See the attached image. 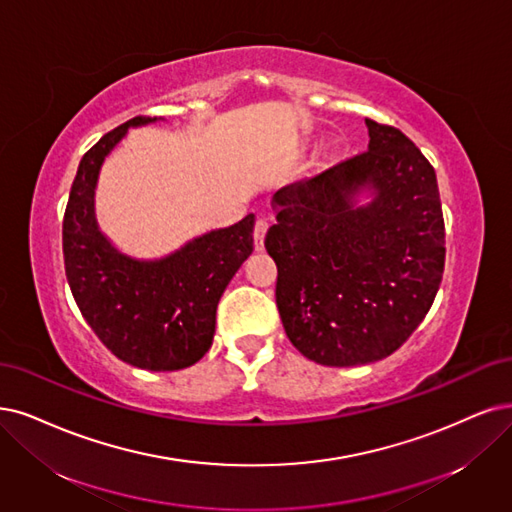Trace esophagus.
Masks as SVG:
<instances>
[{"label":"esophagus","mask_w":512,"mask_h":512,"mask_svg":"<svg viewBox=\"0 0 512 512\" xmlns=\"http://www.w3.org/2000/svg\"><path fill=\"white\" fill-rule=\"evenodd\" d=\"M268 221L266 219H257L255 227H253V238H255V249L263 251V238L268 234Z\"/></svg>","instance_id":"34e87169"}]
</instances>
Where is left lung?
I'll use <instances>...</instances> for the list:
<instances>
[{
  "instance_id": "1",
  "label": "left lung",
  "mask_w": 512,
  "mask_h": 512,
  "mask_svg": "<svg viewBox=\"0 0 512 512\" xmlns=\"http://www.w3.org/2000/svg\"><path fill=\"white\" fill-rule=\"evenodd\" d=\"M365 124V154L278 189L266 236L282 327L327 367L399 350L428 314L445 266L434 168L399 128Z\"/></svg>"
}]
</instances>
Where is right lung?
<instances>
[{
  "label": "right lung",
  "instance_id": "obj_1",
  "mask_svg": "<svg viewBox=\"0 0 512 512\" xmlns=\"http://www.w3.org/2000/svg\"><path fill=\"white\" fill-rule=\"evenodd\" d=\"M156 120L132 118L86 151L65 208L63 255L75 304L107 350L132 367L177 371L211 348L219 299L253 253L255 215L196 236L160 259L118 251L94 215L101 166L128 128Z\"/></svg>",
  "mask_w": 512,
  "mask_h": 512
}]
</instances>
